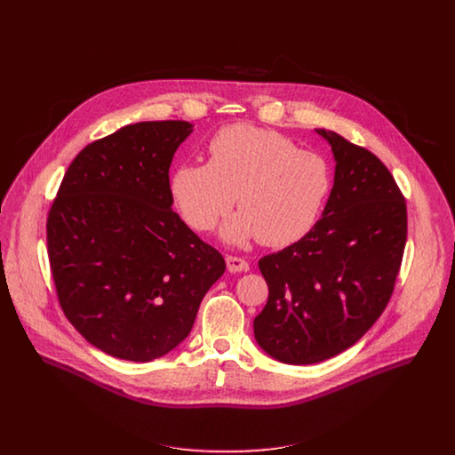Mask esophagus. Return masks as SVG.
Returning <instances> with one entry per match:
<instances>
[{"instance_id":"esophagus-1","label":"esophagus","mask_w":455,"mask_h":455,"mask_svg":"<svg viewBox=\"0 0 455 455\" xmlns=\"http://www.w3.org/2000/svg\"><path fill=\"white\" fill-rule=\"evenodd\" d=\"M226 262H228V269L231 273H240V271H247L249 269V262L242 259V258H236V256H228Z\"/></svg>"}]
</instances>
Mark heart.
I'll return each instance as SVG.
<instances>
[{
    "mask_svg": "<svg viewBox=\"0 0 455 455\" xmlns=\"http://www.w3.org/2000/svg\"><path fill=\"white\" fill-rule=\"evenodd\" d=\"M210 161L179 166L172 193L184 219L210 231L235 206L240 212L220 229L224 242L285 247L317 224L332 188V172L321 154L299 150L276 131L233 124L219 131Z\"/></svg>",
    "mask_w": 455,
    "mask_h": 455,
    "instance_id": "heart-1",
    "label": "heart"
}]
</instances>
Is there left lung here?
<instances>
[{"label": "left lung", "mask_w": 455, "mask_h": 455, "mask_svg": "<svg viewBox=\"0 0 455 455\" xmlns=\"http://www.w3.org/2000/svg\"><path fill=\"white\" fill-rule=\"evenodd\" d=\"M315 131L336 161L323 219L259 260L269 296L254 336L285 364H315L361 339L389 303L406 243V203L386 164L332 131Z\"/></svg>", "instance_id": "8db88e82"}]
</instances>
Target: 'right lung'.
Segmentation results:
<instances>
[{"mask_svg":"<svg viewBox=\"0 0 455 455\" xmlns=\"http://www.w3.org/2000/svg\"><path fill=\"white\" fill-rule=\"evenodd\" d=\"M186 121L136 123L87 145L47 219V249L68 321L96 348L159 359L191 332L224 258L172 210L170 166Z\"/></svg>","mask_w":455,"mask_h":455,"instance_id":"1","label":"right lung"}]
</instances>
